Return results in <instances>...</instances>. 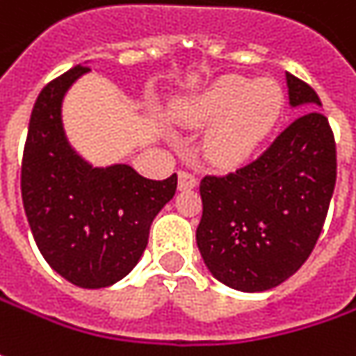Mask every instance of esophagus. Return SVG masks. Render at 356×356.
<instances>
[{
	"instance_id": "1",
	"label": "esophagus",
	"mask_w": 356,
	"mask_h": 356,
	"mask_svg": "<svg viewBox=\"0 0 356 356\" xmlns=\"http://www.w3.org/2000/svg\"><path fill=\"white\" fill-rule=\"evenodd\" d=\"M197 183H199V179H197L193 171H187V169H181L179 171V189L181 191L193 189V187H197Z\"/></svg>"
}]
</instances>
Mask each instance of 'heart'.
Returning <instances> with one entry per match:
<instances>
[{
	"label": "heart",
	"mask_w": 356,
	"mask_h": 356,
	"mask_svg": "<svg viewBox=\"0 0 356 356\" xmlns=\"http://www.w3.org/2000/svg\"><path fill=\"white\" fill-rule=\"evenodd\" d=\"M285 95L273 79L227 75L183 107L187 123L215 121L205 153L217 165H237L255 153L283 111Z\"/></svg>",
	"instance_id": "1"
}]
</instances>
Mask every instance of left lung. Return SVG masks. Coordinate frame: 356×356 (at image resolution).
Here are the masks:
<instances>
[{
	"label": "left lung",
	"instance_id": "left-lung-1",
	"mask_svg": "<svg viewBox=\"0 0 356 356\" xmlns=\"http://www.w3.org/2000/svg\"><path fill=\"white\" fill-rule=\"evenodd\" d=\"M291 105L305 111L257 159L205 175L197 247L209 270L239 291L281 285L313 253L337 181V143L321 99L286 73Z\"/></svg>",
	"mask_w": 356,
	"mask_h": 356
}]
</instances>
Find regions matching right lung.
<instances>
[{"label": "right lung", "mask_w": 356, "mask_h": 356, "mask_svg": "<svg viewBox=\"0 0 356 356\" xmlns=\"http://www.w3.org/2000/svg\"><path fill=\"white\" fill-rule=\"evenodd\" d=\"M77 65L41 89L22 159V197L41 255L83 289L109 286L137 265L155 215L177 191V173L141 177L127 165L93 169L77 157L61 127V99L87 73Z\"/></svg>", "instance_id": "right-lung-1"}]
</instances>
